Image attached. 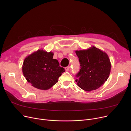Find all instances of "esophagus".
Wrapping results in <instances>:
<instances>
[{
    "instance_id": "obj_1",
    "label": "esophagus",
    "mask_w": 131,
    "mask_h": 131,
    "mask_svg": "<svg viewBox=\"0 0 131 131\" xmlns=\"http://www.w3.org/2000/svg\"><path fill=\"white\" fill-rule=\"evenodd\" d=\"M70 66H67V67H65V70L66 71H69V70H70Z\"/></svg>"
}]
</instances>
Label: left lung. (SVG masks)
<instances>
[{
    "instance_id": "obj_1",
    "label": "left lung",
    "mask_w": 131,
    "mask_h": 131,
    "mask_svg": "<svg viewBox=\"0 0 131 131\" xmlns=\"http://www.w3.org/2000/svg\"><path fill=\"white\" fill-rule=\"evenodd\" d=\"M79 57L81 69L75 80L78 85L86 91L100 88L107 80L111 70L108 54L92 46L86 50L75 51Z\"/></svg>"
}]
</instances>
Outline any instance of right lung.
Wrapping results in <instances>:
<instances>
[{"mask_svg": "<svg viewBox=\"0 0 131 131\" xmlns=\"http://www.w3.org/2000/svg\"><path fill=\"white\" fill-rule=\"evenodd\" d=\"M53 53L38 50L24 60L22 72L27 81L36 88L47 90L58 82L65 72L57 59H53Z\"/></svg>", "mask_w": 131, "mask_h": 131, "instance_id": "right-lung-1", "label": "right lung"}]
</instances>
